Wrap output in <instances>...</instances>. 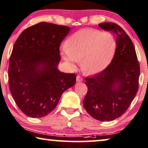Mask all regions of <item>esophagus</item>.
I'll return each mask as SVG.
<instances>
[{
  "instance_id": "esophagus-1",
  "label": "esophagus",
  "mask_w": 148,
  "mask_h": 148,
  "mask_svg": "<svg viewBox=\"0 0 148 148\" xmlns=\"http://www.w3.org/2000/svg\"><path fill=\"white\" fill-rule=\"evenodd\" d=\"M83 81V79L82 78V76L78 75L77 76H76V81L77 82H81Z\"/></svg>"
}]
</instances>
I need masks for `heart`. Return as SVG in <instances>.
<instances>
[{
  "mask_svg": "<svg viewBox=\"0 0 148 148\" xmlns=\"http://www.w3.org/2000/svg\"><path fill=\"white\" fill-rule=\"evenodd\" d=\"M63 49V60L74 67L81 60L82 70L87 74L101 72L109 65L116 49V41L109 33L83 29L71 36Z\"/></svg>",
  "mask_w": 148,
  "mask_h": 148,
  "instance_id": "1",
  "label": "heart"
}]
</instances>
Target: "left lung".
Here are the masks:
<instances>
[{"label": "left lung", "mask_w": 148, "mask_h": 148, "mask_svg": "<svg viewBox=\"0 0 148 148\" xmlns=\"http://www.w3.org/2000/svg\"><path fill=\"white\" fill-rule=\"evenodd\" d=\"M116 36V48L111 63L104 70L85 79L88 92L83 106L97 120L110 121L127 111L138 90L139 63L132 41L116 23L99 24Z\"/></svg>", "instance_id": "8db88e82"}]
</instances>
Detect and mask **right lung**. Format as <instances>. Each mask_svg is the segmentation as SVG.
<instances>
[{
	"instance_id": "right-lung-1",
	"label": "right lung",
	"mask_w": 148,
	"mask_h": 148,
	"mask_svg": "<svg viewBox=\"0 0 148 148\" xmlns=\"http://www.w3.org/2000/svg\"><path fill=\"white\" fill-rule=\"evenodd\" d=\"M70 28L41 22L27 28L14 44L8 69L9 86L21 111L41 118L56 108L76 76L60 72L59 47Z\"/></svg>"
}]
</instances>
